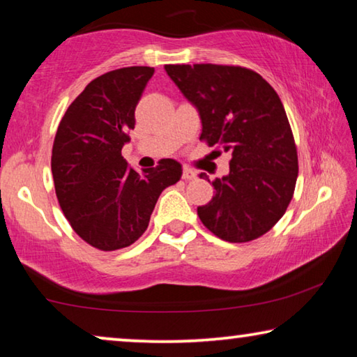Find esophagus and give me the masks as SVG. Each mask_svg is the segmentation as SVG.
I'll return each instance as SVG.
<instances>
[{"label": "esophagus", "instance_id": "34e87169", "mask_svg": "<svg viewBox=\"0 0 357 357\" xmlns=\"http://www.w3.org/2000/svg\"><path fill=\"white\" fill-rule=\"evenodd\" d=\"M197 178V173L192 170V168H189V167H184V170H183V179H185V181H190V179H195Z\"/></svg>", "mask_w": 357, "mask_h": 357}]
</instances>
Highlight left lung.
I'll use <instances>...</instances> for the list:
<instances>
[{
    "label": "left lung",
    "mask_w": 357,
    "mask_h": 357,
    "mask_svg": "<svg viewBox=\"0 0 357 357\" xmlns=\"http://www.w3.org/2000/svg\"><path fill=\"white\" fill-rule=\"evenodd\" d=\"M165 70L198 110L200 140L231 153L229 173L213 181V200L197 209L203 225L228 243L263 236L285 214L299 170L279 94L241 66L167 64Z\"/></svg>",
    "instance_id": "1"
}]
</instances>
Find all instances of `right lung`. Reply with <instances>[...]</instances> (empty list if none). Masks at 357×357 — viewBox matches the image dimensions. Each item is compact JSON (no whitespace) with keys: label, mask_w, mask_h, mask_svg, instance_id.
<instances>
[{"label":"right lung","mask_w":357,"mask_h":357,"mask_svg":"<svg viewBox=\"0 0 357 357\" xmlns=\"http://www.w3.org/2000/svg\"><path fill=\"white\" fill-rule=\"evenodd\" d=\"M153 74L154 68L132 66L94 78L69 105L53 142L59 206L78 236L99 250L134 244L146 231L162 190L183 174L173 159L140 174L121 155Z\"/></svg>","instance_id":"right-lung-1"}]
</instances>
